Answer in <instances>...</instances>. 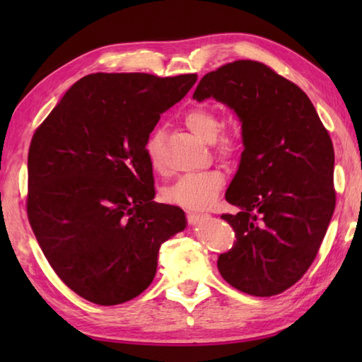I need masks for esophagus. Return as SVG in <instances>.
Listing matches in <instances>:
<instances>
[{
  "label": "esophagus",
  "instance_id": "obj_1",
  "mask_svg": "<svg viewBox=\"0 0 362 362\" xmlns=\"http://www.w3.org/2000/svg\"><path fill=\"white\" fill-rule=\"evenodd\" d=\"M204 216H205V214H201V213H188L187 218H188V221H189V224L194 226V224H197V222L201 221Z\"/></svg>",
  "mask_w": 362,
  "mask_h": 362
}]
</instances>
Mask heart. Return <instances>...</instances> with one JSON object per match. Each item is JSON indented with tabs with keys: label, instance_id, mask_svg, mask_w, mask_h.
Returning a JSON list of instances; mask_svg holds the SVG:
<instances>
[{
	"label": "heart",
	"instance_id": "1",
	"mask_svg": "<svg viewBox=\"0 0 362 362\" xmlns=\"http://www.w3.org/2000/svg\"><path fill=\"white\" fill-rule=\"evenodd\" d=\"M187 127L197 136L206 141L216 140V153L222 160H235L241 153V140L235 130H222L220 136H217L222 126L219 115L210 107L199 105L189 109L183 117ZM218 138L216 139V136ZM161 148V132L153 130L144 144L146 156L151 166L156 171L163 169L160 157ZM226 183V177L218 169L210 171L191 173L177 179L171 185H168L161 196L168 204L183 206L188 210H205L216 201L222 187Z\"/></svg>",
	"mask_w": 362,
	"mask_h": 362
}]
</instances>
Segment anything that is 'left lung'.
<instances>
[{"label": "left lung", "mask_w": 362, "mask_h": 362, "mask_svg": "<svg viewBox=\"0 0 362 362\" xmlns=\"http://www.w3.org/2000/svg\"><path fill=\"white\" fill-rule=\"evenodd\" d=\"M214 98L238 113L244 151L226 193L236 214L233 247L218 258L228 284L271 297L308 271L332 221L334 151L310 98L257 60H235L206 73L193 95Z\"/></svg>", "instance_id": "obj_1"}]
</instances>
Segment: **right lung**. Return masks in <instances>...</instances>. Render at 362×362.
Masks as SVG:
<instances>
[{"mask_svg": "<svg viewBox=\"0 0 362 362\" xmlns=\"http://www.w3.org/2000/svg\"><path fill=\"white\" fill-rule=\"evenodd\" d=\"M197 74L96 73L78 81L37 127L28 153L29 224L54 272L96 305L140 296L158 249L187 226L157 204L144 144Z\"/></svg>", "mask_w": 362, "mask_h": 362, "instance_id": "right-lung-1", "label": "right lung"}]
</instances>
